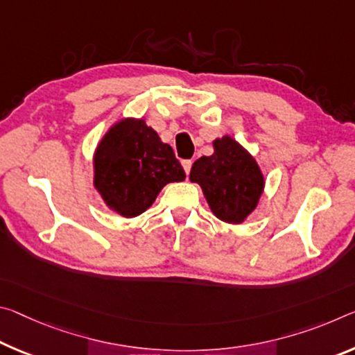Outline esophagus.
<instances>
[{
    "mask_svg": "<svg viewBox=\"0 0 355 355\" xmlns=\"http://www.w3.org/2000/svg\"><path fill=\"white\" fill-rule=\"evenodd\" d=\"M182 166H183V168H184V172H187V175H189L191 166H193V161H191V159H184V161H182Z\"/></svg>",
    "mask_w": 355,
    "mask_h": 355,
    "instance_id": "34e87169",
    "label": "esophagus"
}]
</instances>
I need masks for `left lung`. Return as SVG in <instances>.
Returning <instances> with one entry per match:
<instances>
[{
    "label": "left lung",
    "instance_id": "1",
    "mask_svg": "<svg viewBox=\"0 0 355 355\" xmlns=\"http://www.w3.org/2000/svg\"><path fill=\"white\" fill-rule=\"evenodd\" d=\"M213 155L191 167L189 180L200 184L213 215L240 224L254 211L263 191V175L248 151L230 136L213 142Z\"/></svg>",
    "mask_w": 355,
    "mask_h": 355
}]
</instances>
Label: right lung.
Instances as JSON below:
<instances>
[{"label": "right lung", "instance_id": "obj_1", "mask_svg": "<svg viewBox=\"0 0 355 355\" xmlns=\"http://www.w3.org/2000/svg\"><path fill=\"white\" fill-rule=\"evenodd\" d=\"M93 166L94 188L110 210L125 218L150 208L167 183L187 178L171 145L136 118L120 120L105 132Z\"/></svg>", "mask_w": 355, "mask_h": 355}]
</instances>
